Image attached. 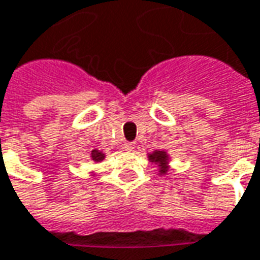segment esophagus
<instances>
[{
  "instance_id": "obj_1",
  "label": "esophagus",
  "mask_w": 260,
  "mask_h": 260,
  "mask_svg": "<svg viewBox=\"0 0 260 260\" xmlns=\"http://www.w3.org/2000/svg\"><path fill=\"white\" fill-rule=\"evenodd\" d=\"M124 149H125V150H132V149H135V143H134V142H125L124 143Z\"/></svg>"
}]
</instances>
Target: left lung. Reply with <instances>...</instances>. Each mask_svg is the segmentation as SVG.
Wrapping results in <instances>:
<instances>
[{
  "mask_svg": "<svg viewBox=\"0 0 260 260\" xmlns=\"http://www.w3.org/2000/svg\"><path fill=\"white\" fill-rule=\"evenodd\" d=\"M152 160H155V161H159V163H163V161L166 160V153L165 152H161V150H157V152H155L153 155H150L149 156ZM166 169L163 168L161 169V172H165Z\"/></svg>",
  "mask_w": 260,
  "mask_h": 260,
  "instance_id": "8db88e82",
  "label": "left lung"
}]
</instances>
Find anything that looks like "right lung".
Instances as JSON below:
<instances>
[{
  "label": "right lung",
  "mask_w": 260,
  "mask_h": 260,
  "mask_svg": "<svg viewBox=\"0 0 260 260\" xmlns=\"http://www.w3.org/2000/svg\"><path fill=\"white\" fill-rule=\"evenodd\" d=\"M91 157H92V160H94V161H100V160H103V159H104V155H103L101 152H99V150H92Z\"/></svg>",
  "instance_id": "1"
}]
</instances>
